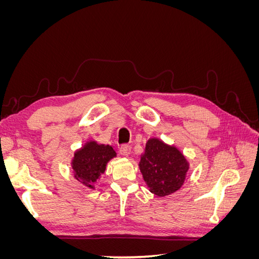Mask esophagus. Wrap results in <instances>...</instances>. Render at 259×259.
I'll use <instances>...</instances> for the list:
<instances>
[{"label":"esophagus","instance_id":"obj_1","mask_svg":"<svg viewBox=\"0 0 259 259\" xmlns=\"http://www.w3.org/2000/svg\"><path fill=\"white\" fill-rule=\"evenodd\" d=\"M120 152L122 155H128L131 152V146L127 144H123L120 147Z\"/></svg>","mask_w":259,"mask_h":259}]
</instances>
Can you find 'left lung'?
Instances as JSON below:
<instances>
[{
  "instance_id": "obj_1",
  "label": "left lung",
  "mask_w": 259,
  "mask_h": 259,
  "mask_svg": "<svg viewBox=\"0 0 259 259\" xmlns=\"http://www.w3.org/2000/svg\"><path fill=\"white\" fill-rule=\"evenodd\" d=\"M139 168L150 191L165 197L183 186L189 164L177 148L151 138L146 144Z\"/></svg>"
}]
</instances>
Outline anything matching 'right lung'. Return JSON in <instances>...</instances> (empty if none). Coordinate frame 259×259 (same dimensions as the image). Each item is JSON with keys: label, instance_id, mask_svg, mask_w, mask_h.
Instances as JSON below:
<instances>
[{"label": "right lung", "instance_id": "1", "mask_svg": "<svg viewBox=\"0 0 259 259\" xmlns=\"http://www.w3.org/2000/svg\"><path fill=\"white\" fill-rule=\"evenodd\" d=\"M114 156L116 153L111 146L89 142L74 153L72 168L75 179L94 189V183L104 173L107 163Z\"/></svg>", "mask_w": 259, "mask_h": 259}]
</instances>
